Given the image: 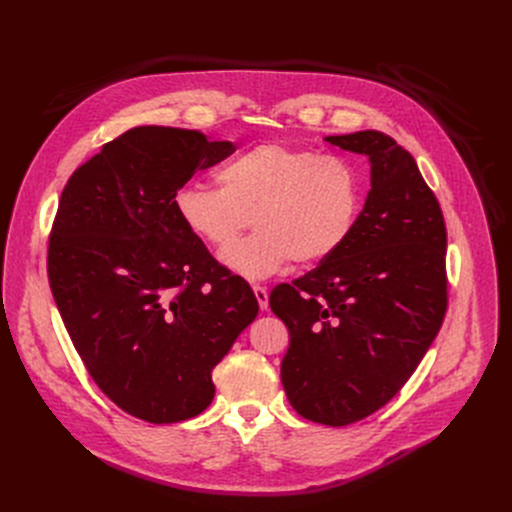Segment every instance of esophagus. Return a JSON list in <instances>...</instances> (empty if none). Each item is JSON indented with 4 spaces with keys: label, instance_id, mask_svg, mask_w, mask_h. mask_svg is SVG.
Segmentation results:
<instances>
[{
    "label": "esophagus",
    "instance_id": "esophagus-1",
    "mask_svg": "<svg viewBox=\"0 0 512 512\" xmlns=\"http://www.w3.org/2000/svg\"><path fill=\"white\" fill-rule=\"evenodd\" d=\"M252 289H254V296H256V300H258L260 310L269 308V289L262 287V285H254Z\"/></svg>",
    "mask_w": 512,
    "mask_h": 512
}]
</instances>
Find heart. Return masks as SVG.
I'll list each match as a JSON object with an SVG mask.
<instances>
[{"mask_svg":"<svg viewBox=\"0 0 512 512\" xmlns=\"http://www.w3.org/2000/svg\"><path fill=\"white\" fill-rule=\"evenodd\" d=\"M216 187L191 183L175 193L183 227L224 250L247 226L257 231L223 252L243 279L275 275L291 260L319 264L346 246L362 212V181L342 156L262 143L216 170Z\"/></svg>","mask_w":512,"mask_h":512,"instance_id":"heart-1","label":"heart"}]
</instances>
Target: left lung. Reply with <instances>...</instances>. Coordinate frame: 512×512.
<instances>
[{
	"label": "left lung",
	"instance_id": "left-lung-1",
	"mask_svg": "<svg viewBox=\"0 0 512 512\" xmlns=\"http://www.w3.org/2000/svg\"><path fill=\"white\" fill-rule=\"evenodd\" d=\"M369 156L371 191L346 246L271 291L289 329L281 383L308 421L373 415L415 373L448 308L446 223L402 145L379 131L327 137Z\"/></svg>",
	"mask_w": 512,
	"mask_h": 512
}]
</instances>
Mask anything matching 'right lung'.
Masks as SVG:
<instances>
[{
    "label": "right lung",
    "mask_w": 512,
    "mask_h": 512,
    "mask_svg": "<svg viewBox=\"0 0 512 512\" xmlns=\"http://www.w3.org/2000/svg\"><path fill=\"white\" fill-rule=\"evenodd\" d=\"M235 152L200 131L135 127L70 175L47 277L87 373L127 415L179 423L214 398L212 369L258 314L252 287L193 237L175 193Z\"/></svg>",
    "instance_id": "1"
}]
</instances>
